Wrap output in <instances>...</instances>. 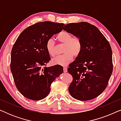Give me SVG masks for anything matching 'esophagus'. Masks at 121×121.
Wrapping results in <instances>:
<instances>
[{
  "label": "esophagus",
  "mask_w": 121,
  "mask_h": 121,
  "mask_svg": "<svg viewBox=\"0 0 121 121\" xmlns=\"http://www.w3.org/2000/svg\"><path fill=\"white\" fill-rule=\"evenodd\" d=\"M63 70L64 73H67V67H63Z\"/></svg>",
  "instance_id": "1"
}]
</instances>
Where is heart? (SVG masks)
Here are the masks:
<instances>
[{
  "instance_id": "1",
  "label": "heart",
  "mask_w": 121,
  "mask_h": 121,
  "mask_svg": "<svg viewBox=\"0 0 121 121\" xmlns=\"http://www.w3.org/2000/svg\"><path fill=\"white\" fill-rule=\"evenodd\" d=\"M57 39L62 43L64 44L63 52L64 54L58 56L52 59L54 65L65 66L70 63L74 56L77 57L82 52V43L79 38L72 37L70 33L62 31L57 35ZM46 49L51 56L56 54V44L54 39H49L46 43Z\"/></svg>"
}]
</instances>
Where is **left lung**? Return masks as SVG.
<instances>
[{"mask_svg": "<svg viewBox=\"0 0 121 121\" xmlns=\"http://www.w3.org/2000/svg\"><path fill=\"white\" fill-rule=\"evenodd\" d=\"M63 30L80 39L82 49L68 68L73 78L68 90L73 98L90 100L105 90L113 70L112 49L103 34L86 22L65 25Z\"/></svg>", "mask_w": 121, "mask_h": 121, "instance_id": "8db88e82", "label": "left lung"}]
</instances>
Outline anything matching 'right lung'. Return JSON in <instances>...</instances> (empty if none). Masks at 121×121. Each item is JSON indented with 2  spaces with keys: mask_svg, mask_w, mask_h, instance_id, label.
<instances>
[{
  "mask_svg": "<svg viewBox=\"0 0 121 121\" xmlns=\"http://www.w3.org/2000/svg\"><path fill=\"white\" fill-rule=\"evenodd\" d=\"M64 25L50 21L36 23L25 29L15 42L11 53V72L17 90L26 98H45L51 84L63 73L59 65H45L51 60L47 41L61 32Z\"/></svg>",
  "mask_w": 121,
  "mask_h": 121,
  "instance_id": "1",
  "label": "right lung"
}]
</instances>
